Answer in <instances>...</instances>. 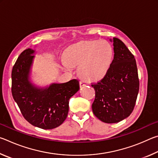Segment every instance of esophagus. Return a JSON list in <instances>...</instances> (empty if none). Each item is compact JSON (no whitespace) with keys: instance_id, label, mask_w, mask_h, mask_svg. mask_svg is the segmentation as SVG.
<instances>
[{"instance_id":"obj_1","label":"esophagus","mask_w":158,"mask_h":158,"mask_svg":"<svg viewBox=\"0 0 158 158\" xmlns=\"http://www.w3.org/2000/svg\"><path fill=\"white\" fill-rule=\"evenodd\" d=\"M87 84L86 82H85L84 81H80V86L83 87V86H85V85H86Z\"/></svg>"}]
</instances>
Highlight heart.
Returning <instances> with one entry per match:
<instances>
[{
    "mask_svg": "<svg viewBox=\"0 0 158 158\" xmlns=\"http://www.w3.org/2000/svg\"><path fill=\"white\" fill-rule=\"evenodd\" d=\"M113 49L108 41H84L70 47L65 53L63 69L71 70L79 66L80 75L90 81H98L105 77L110 68Z\"/></svg>",
    "mask_w": 158,
    "mask_h": 158,
    "instance_id": "heart-1",
    "label": "heart"
}]
</instances>
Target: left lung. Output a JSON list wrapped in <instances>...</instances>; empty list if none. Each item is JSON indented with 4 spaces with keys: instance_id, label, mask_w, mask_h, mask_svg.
Returning a JSON list of instances; mask_svg holds the SVG:
<instances>
[{
    "instance_id": "8db88e82",
    "label": "left lung",
    "mask_w": 158,
    "mask_h": 158,
    "mask_svg": "<svg viewBox=\"0 0 158 158\" xmlns=\"http://www.w3.org/2000/svg\"><path fill=\"white\" fill-rule=\"evenodd\" d=\"M114 46V59L105 77L91 85L95 90L92 105L95 116L106 123H116L130 116L139 89L135 58L119 39H109Z\"/></svg>"
}]
</instances>
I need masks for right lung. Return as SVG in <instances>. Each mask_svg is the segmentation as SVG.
I'll return each mask as SVG.
<instances>
[{
    "label": "right lung",
    "instance_id": "right-lung-1",
    "mask_svg": "<svg viewBox=\"0 0 158 158\" xmlns=\"http://www.w3.org/2000/svg\"><path fill=\"white\" fill-rule=\"evenodd\" d=\"M35 50L21 53L12 71V94L28 123L44 130L56 128L68 116L69 100L79 90L78 80L41 86L32 79Z\"/></svg>",
    "mask_w": 158,
    "mask_h": 158
}]
</instances>
